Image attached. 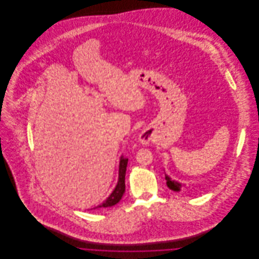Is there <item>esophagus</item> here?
<instances>
[{
	"mask_svg": "<svg viewBox=\"0 0 259 259\" xmlns=\"http://www.w3.org/2000/svg\"><path fill=\"white\" fill-rule=\"evenodd\" d=\"M140 141L143 143V144H148L150 141H151V135L149 134V132L148 131H144L141 133L140 135Z\"/></svg>",
	"mask_w": 259,
	"mask_h": 259,
	"instance_id": "esophagus-1",
	"label": "esophagus"
}]
</instances>
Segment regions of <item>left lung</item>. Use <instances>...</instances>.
<instances>
[{
    "label": "left lung",
    "instance_id": "left-lung-1",
    "mask_svg": "<svg viewBox=\"0 0 259 259\" xmlns=\"http://www.w3.org/2000/svg\"><path fill=\"white\" fill-rule=\"evenodd\" d=\"M165 180L167 181V182H166L167 186H168L171 190L176 191V192H180V191L182 190V187L185 185L181 184V183H179V182H177V181H175V180H172L167 174H165Z\"/></svg>",
    "mask_w": 259,
    "mask_h": 259
}]
</instances>
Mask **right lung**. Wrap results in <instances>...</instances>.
Instances as JSON below:
<instances>
[{
  "label": "right lung",
  "instance_id": "right-lung-1",
  "mask_svg": "<svg viewBox=\"0 0 259 259\" xmlns=\"http://www.w3.org/2000/svg\"><path fill=\"white\" fill-rule=\"evenodd\" d=\"M128 163V158H125L123 156L120 157L119 161V169H118V181L115 185L114 189L112 190L111 195L107 198L101 205L93 209H100V208H108L112 207L115 204H117L120 199L123 196L125 192V174H126V167Z\"/></svg>",
  "mask_w": 259,
  "mask_h": 259
}]
</instances>
